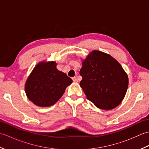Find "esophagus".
<instances>
[{
    "mask_svg": "<svg viewBox=\"0 0 149 149\" xmlns=\"http://www.w3.org/2000/svg\"><path fill=\"white\" fill-rule=\"evenodd\" d=\"M72 80H73V81L74 82V83H77V82H78V81H77V77H72Z\"/></svg>",
    "mask_w": 149,
    "mask_h": 149,
    "instance_id": "obj_1",
    "label": "esophagus"
}]
</instances>
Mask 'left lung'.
Listing matches in <instances>:
<instances>
[{"instance_id": "1", "label": "left lung", "mask_w": 149, "mask_h": 149, "mask_svg": "<svg viewBox=\"0 0 149 149\" xmlns=\"http://www.w3.org/2000/svg\"><path fill=\"white\" fill-rule=\"evenodd\" d=\"M82 64L80 86L87 99L101 109L118 106L129 84L127 75L120 63L107 54L93 50Z\"/></svg>"}]
</instances>
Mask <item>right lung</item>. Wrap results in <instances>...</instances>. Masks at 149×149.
Wrapping results in <instances>:
<instances>
[{"mask_svg":"<svg viewBox=\"0 0 149 149\" xmlns=\"http://www.w3.org/2000/svg\"><path fill=\"white\" fill-rule=\"evenodd\" d=\"M55 61H42L36 65L25 84L27 97L40 107L52 106L62 97L71 78L56 68Z\"/></svg>","mask_w":149,"mask_h":149,"instance_id":"add662e5","label":"right lung"}]
</instances>
